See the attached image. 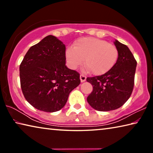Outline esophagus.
<instances>
[{
	"label": "esophagus",
	"instance_id": "obj_1",
	"mask_svg": "<svg viewBox=\"0 0 153 153\" xmlns=\"http://www.w3.org/2000/svg\"><path fill=\"white\" fill-rule=\"evenodd\" d=\"M80 80H81V82H84L86 80V76H84V75L81 74L80 75Z\"/></svg>",
	"mask_w": 153,
	"mask_h": 153
}]
</instances>
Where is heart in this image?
<instances>
[{
	"label": "heart",
	"instance_id": "1",
	"mask_svg": "<svg viewBox=\"0 0 153 153\" xmlns=\"http://www.w3.org/2000/svg\"><path fill=\"white\" fill-rule=\"evenodd\" d=\"M116 46L96 38H82L67 48L65 56L71 68L76 69L84 63L94 75H102L112 69L117 61Z\"/></svg>",
	"mask_w": 153,
	"mask_h": 153
}]
</instances>
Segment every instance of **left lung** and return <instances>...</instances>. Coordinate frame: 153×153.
<instances>
[{
  "label": "left lung",
  "mask_w": 153,
  "mask_h": 153,
  "mask_svg": "<svg viewBox=\"0 0 153 153\" xmlns=\"http://www.w3.org/2000/svg\"><path fill=\"white\" fill-rule=\"evenodd\" d=\"M117 61L112 69L99 76L87 77L93 90L87 98L89 105L99 111H109L121 107L133 91L137 62L129 48L115 40Z\"/></svg>",
  "instance_id": "1"
}]
</instances>
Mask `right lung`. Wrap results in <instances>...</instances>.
<instances>
[{
  "instance_id": "obj_1",
  "label": "right lung",
  "mask_w": 153,
  "mask_h": 153,
  "mask_svg": "<svg viewBox=\"0 0 153 153\" xmlns=\"http://www.w3.org/2000/svg\"><path fill=\"white\" fill-rule=\"evenodd\" d=\"M65 46L49 35L31 46L19 66L21 88L27 101L37 109L55 112L66 104L80 84L79 74L65 65Z\"/></svg>"
}]
</instances>
